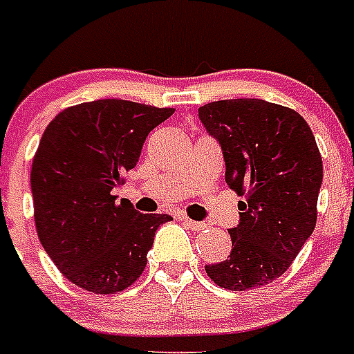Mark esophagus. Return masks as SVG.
<instances>
[{"label":"esophagus","mask_w":354,"mask_h":354,"mask_svg":"<svg viewBox=\"0 0 354 354\" xmlns=\"http://www.w3.org/2000/svg\"><path fill=\"white\" fill-rule=\"evenodd\" d=\"M180 221H182L183 225L189 226L191 230H195V232H201V230H204V228H206V223H201V221L189 219V217H185V215H183V217H180Z\"/></svg>","instance_id":"1"}]
</instances>
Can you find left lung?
Returning <instances> with one entry per match:
<instances>
[{"label":"left lung","instance_id":"8db88e82","mask_svg":"<svg viewBox=\"0 0 354 354\" xmlns=\"http://www.w3.org/2000/svg\"><path fill=\"white\" fill-rule=\"evenodd\" d=\"M198 118L225 156L226 183L239 201L230 256L206 266L232 291L254 290L288 271L317 221L323 161L312 129L284 105L258 98L202 105Z\"/></svg>","mask_w":354,"mask_h":354}]
</instances>
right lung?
I'll list each match as a JSON object with an SVG mask.
<instances>
[{
	"mask_svg": "<svg viewBox=\"0 0 354 354\" xmlns=\"http://www.w3.org/2000/svg\"><path fill=\"white\" fill-rule=\"evenodd\" d=\"M172 107L128 100L72 105L53 118L31 167L35 226L57 269L83 290L100 295L133 284L147 267L165 213H139L111 191L122 185L142 142L171 117Z\"/></svg>",
	"mask_w": 354,
	"mask_h": 354,
	"instance_id": "add662e5",
	"label": "right lung"
}]
</instances>
